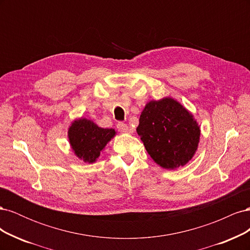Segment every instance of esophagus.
<instances>
[{
  "instance_id": "esophagus-1",
  "label": "esophagus",
  "mask_w": 250,
  "mask_h": 250,
  "mask_svg": "<svg viewBox=\"0 0 250 250\" xmlns=\"http://www.w3.org/2000/svg\"><path fill=\"white\" fill-rule=\"evenodd\" d=\"M117 128L119 129V131H121V132H130L129 127L127 126V124L122 123V122H119L117 124Z\"/></svg>"
}]
</instances>
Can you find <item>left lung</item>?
I'll list each match as a JSON object with an SVG mask.
<instances>
[{"instance_id": "1", "label": "left lung", "mask_w": 250, "mask_h": 250, "mask_svg": "<svg viewBox=\"0 0 250 250\" xmlns=\"http://www.w3.org/2000/svg\"><path fill=\"white\" fill-rule=\"evenodd\" d=\"M137 132L152 160L171 170L191 161L200 137L193 116L171 98L146 105Z\"/></svg>"}]
</instances>
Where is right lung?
I'll return each mask as SVG.
<instances>
[{"label": "right lung", "mask_w": 250, "mask_h": 250, "mask_svg": "<svg viewBox=\"0 0 250 250\" xmlns=\"http://www.w3.org/2000/svg\"><path fill=\"white\" fill-rule=\"evenodd\" d=\"M115 134L113 129L98 127L86 119L75 121L69 129V139L75 153L88 163H93L99 157L101 150Z\"/></svg>", "instance_id": "obj_1"}]
</instances>
